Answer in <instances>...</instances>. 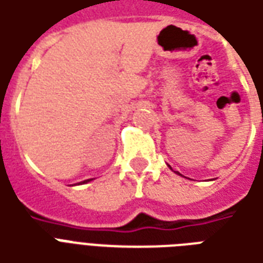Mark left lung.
Instances as JSON below:
<instances>
[{
    "label": "left lung",
    "instance_id": "obj_1",
    "mask_svg": "<svg viewBox=\"0 0 263 263\" xmlns=\"http://www.w3.org/2000/svg\"><path fill=\"white\" fill-rule=\"evenodd\" d=\"M176 174H179V172H176Z\"/></svg>",
    "mask_w": 263,
    "mask_h": 263
}]
</instances>
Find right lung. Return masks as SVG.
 <instances>
[{"mask_svg": "<svg viewBox=\"0 0 263 263\" xmlns=\"http://www.w3.org/2000/svg\"><path fill=\"white\" fill-rule=\"evenodd\" d=\"M89 181H91V179H87V181H82L81 183H87V182H89Z\"/></svg>", "mask_w": 263, "mask_h": 263, "instance_id": "obj_1", "label": "right lung"}]
</instances>
